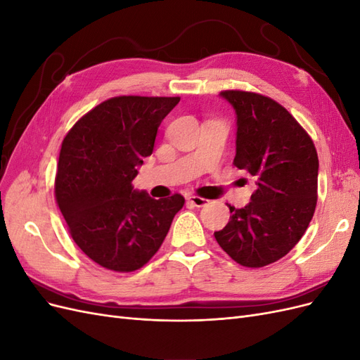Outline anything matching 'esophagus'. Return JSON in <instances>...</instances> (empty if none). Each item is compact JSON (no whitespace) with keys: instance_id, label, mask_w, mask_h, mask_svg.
<instances>
[{"instance_id":"1","label":"esophagus","mask_w":360,"mask_h":360,"mask_svg":"<svg viewBox=\"0 0 360 360\" xmlns=\"http://www.w3.org/2000/svg\"><path fill=\"white\" fill-rule=\"evenodd\" d=\"M188 202L193 204L195 207H204V205L209 204V200L197 197V195H189V197H188Z\"/></svg>"}]
</instances>
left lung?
<instances>
[{
  "label": "left lung",
  "mask_w": 360,
  "mask_h": 360,
  "mask_svg": "<svg viewBox=\"0 0 360 360\" xmlns=\"http://www.w3.org/2000/svg\"><path fill=\"white\" fill-rule=\"evenodd\" d=\"M236 111L234 165L257 179L243 209L230 205V222L216 242L238 264L263 267L297 245L317 204L319 156L294 117L270 97L226 90Z\"/></svg>",
  "instance_id": "8db88e82"
}]
</instances>
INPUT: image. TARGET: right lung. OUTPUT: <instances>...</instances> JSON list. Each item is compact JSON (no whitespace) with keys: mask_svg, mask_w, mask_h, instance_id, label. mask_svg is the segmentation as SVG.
I'll return each instance as SVG.
<instances>
[{"mask_svg":"<svg viewBox=\"0 0 360 360\" xmlns=\"http://www.w3.org/2000/svg\"><path fill=\"white\" fill-rule=\"evenodd\" d=\"M180 97L120 96L97 105L63 141L56 197L70 236L94 263L134 271L153 257L184 198L136 191L143 159Z\"/></svg>","mask_w":360,"mask_h":360,"instance_id":"1","label":"right lung"}]
</instances>
